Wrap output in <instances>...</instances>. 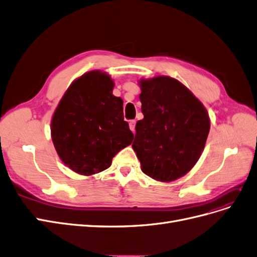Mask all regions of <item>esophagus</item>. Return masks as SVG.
Segmentation results:
<instances>
[{
  "label": "esophagus",
  "mask_w": 257,
  "mask_h": 257,
  "mask_svg": "<svg viewBox=\"0 0 257 257\" xmlns=\"http://www.w3.org/2000/svg\"><path fill=\"white\" fill-rule=\"evenodd\" d=\"M130 128L132 132H135V124H136V121L135 120H131L130 121Z\"/></svg>",
  "instance_id": "1"
}]
</instances>
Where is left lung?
I'll use <instances>...</instances> for the list:
<instances>
[{
  "label": "left lung",
  "mask_w": 257,
  "mask_h": 257,
  "mask_svg": "<svg viewBox=\"0 0 257 257\" xmlns=\"http://www.w3.org/2000/svg\"><path fill=\"white\" fill-rule=\"evenodd\" d=\"M144 119L136 123L134 151L143 173L172 182L188 174L204 151L210 118L192 91L169 76L138 81Z\"/></svg>",
  "instance_id": "left-lung-1"
}]
</instances>
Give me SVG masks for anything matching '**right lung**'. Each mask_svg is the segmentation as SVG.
Listing matches in <instances>:
<instances>
[{"mask_svg":"<svg viewBox=\"0 0 257 257\" xmlns=\"http://www.w3.org/2000/svg\"><path fill=\"white\" fill-rule=\"evenodd\" d=\"M111 76L94 69L76 78L54 110L50 131L59 158L73 172L93 176L133 142L123 100L112 94Z\"/></svg>","mask_w":257,"mask_h":257,"instance_id":"obj_1","label":"right lung"}]
</instances>
